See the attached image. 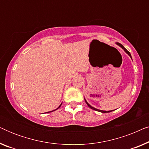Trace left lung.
I'll return each instance as SVG.
<instances>
[{"label":"left lung","instance_id":"1","mask_svg":"<svg viewBox=\"0 0 149 149\" xmlns=\"http://www.w3.org/2000/svg\"><path fill=\"white\" fill-rule=\"evenodd\" d=\"M117 45H119L120 47H121V48H122V49H123L124 51H125V52L126 53H127V54L128 55H129V56H130L131 57V58H132V56H131V54H130V53L129 52H128V51H127V49H125V47H123V45H122L121 44H120V43H119V42H117ZM85 102H86V104H87V106H88V107H89V108H91V109H93V110H95V111H96L101 112V113H110V112H111V111H101V110L96 109H95V108H93V107H91V105H89V104L87 102V101H86V100H85Z\"/></svg>","mask_w":149,"mask_h":149}]
</instances>
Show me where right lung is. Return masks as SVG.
Listing matches in <instances>:
<instances>
[{"label":"right lung","mask_w":149,"mask_h":149,"mask_svg":"<svg viewBox=\"0 0 149 149\" xmlns=\"http://www.w3.org/2000/svg\"><path fill=\"white\" fill-rule=\"evenodd\" d=\"M60 106H61V105H60ZM60 107H59V108L60 107ZM51 112H52V111H51ZM49 113H50V112H49Z\"/></svg>","instance_id":"right-lung-1"}]
</instances>
